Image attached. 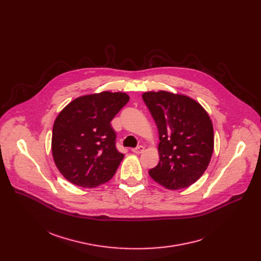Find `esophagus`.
I'll use <instances>...</instances> for the list:
<instances>
[{"label": "esophagus", "mask_w": 261, "mask_h": 261, "mask_svg": "<svg viewBox=\"0 0 261 261\" xmlns=\"http://www.w3.org/2000/svg\"><path fill=\"white\" fill-rule=\"evenodd\" d=\"M143 150H144V147L142 146V145H138V146H136V147H134V148H132V152L133 153H135V154H140V153H142L143 152Z\"/></svg>", "instance_id": "34e87169"}]
</instances>
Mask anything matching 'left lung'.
<instances>
[{
  "instance_id": "left-lung-1",
  "label": "left lung",
  "mask_w": 261,
  "mask_h": 261,
  "mask_svg": "<svg viewBox=\"0 0 261 261\" xmlns=\"http://www.w3.org/2000/svg\"><path fill=\"white\" fill-rule=\"evenodd\" d=\"M142 99L159 131V163L151 177L169 190L187 188L207 168L214 129L205 109L194 99L166 91L145 92Z\"/></svg>"
}]
</instances>
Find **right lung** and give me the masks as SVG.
Here are the masks:
<instances>
[{
    "mask_svg": "<svg viewBox=\"0 0 261 261\" xmlns=\"http://www.w3.org/2000/svg\"><path fill=\"white\" fill-rule=\"evenodd\" d=\"M129 99L122 92L85 95L59 114L51 152L56 166L70 182L94 188L114 176L124 155L117 150L110 122Z\"/></svg>",
    "mask_w": 261,
    "mask_h": 261,
    "instance_id": "right-lung-1",
    "label": "right lung"
}]
</instances>
